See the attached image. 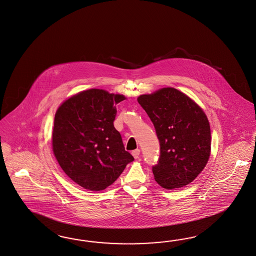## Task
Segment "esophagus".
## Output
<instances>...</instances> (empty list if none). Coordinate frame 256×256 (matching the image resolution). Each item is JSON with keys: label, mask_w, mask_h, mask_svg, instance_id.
<instances>
[{"label": "esophagus", "mask_w": 256, "mask_h": 256, "mask_svg": "<svg viewBox=\"0 0 256 256\" xmlns=\"http://www.w3.org/2000/svg\"><path fill=\"white\" fill-rule=\"evenodd\" d=\"M132 155L134 156V158H138L139 155H140V150H136L132 151Z\"/></svg>", "instance_id": "34e87169"}]
</instances>
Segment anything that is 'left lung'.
<instances>
[{"mask_svg": "<svg viewBox=\"0 0 256 256\" xmlns=\"http://www.w3.org/2000/svg\"><path fill=\"white\" fill-rule=\"evenodd\" d=\"M138 101L154 125L160 142V158L152 166L156 182L166 190L191 183L210 157V124L204 110L170 87L140 96Z\"/></svg>", "mask_w": 256, "mask_h": 256, "instance_id": "left-lung-1", "label": "left lung"}]
</instances>
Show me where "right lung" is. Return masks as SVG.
<instances>
[{"label":"right lung","mask_w":256,"mask_h":256,"mask_svg":"<svg viewBox=\"0 0 256 256\" xmlns=\"http://www.w3.org/2000/svg\"><path fill=\"white\" fill-rule=\"evenodd\" d=\"M124 99L90 89L66 100L56 113L54 154L66 176L86 190H105L134 160L113 124L116 104Z\"/></svg>","instance_id":"1"}]
</instances>
